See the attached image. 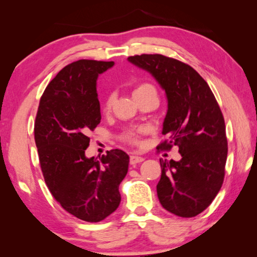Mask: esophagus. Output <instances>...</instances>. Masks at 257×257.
Segmentation results:
<instances>
[{
  "instance_id": "esophagus-1",
  "label": "esophagus",
  "mask_w": 257,
  "mask_h": 257,
  "mask_svg": "<svg viewBox=\"0 0 257 257\" xmlns=\"http://www.w3.org/2000/svg\"><path fill=\"white\" fill-rule=\"evenodd\" d=\"M144 161V158H142V156H138V155H130V164H136V163H141Z\"/></svg>"
}]
</instances>
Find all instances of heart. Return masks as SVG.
<instances>
[{"label":"heart","mask_w":257,"mask_h":257,"mask_svg":"<svg viewBox=\"0 0 257 257\" xmlns=\"http://www.w3.org/2000/svg\"><path fill=\"white\" fill-rule=\"evenodd\" d=\"M149 92H154L156 93V89L155 87L150 84V82H141V84H138L136 87H135L134 89V96H138V95L141 94H145V93H149ZM114 94L113 93H108L105 99H104V104H103V107L105 111L111 110V107L113 105V102H114ZM122 139L124 142L129 143V144H134V145H137L139 144V136L137 133L135 132H127L123 134Z\"/></svg>","instance_id":"heart-1"}]
</instances>
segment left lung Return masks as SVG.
Listing matches in <instances>:
<instances>
[{
    "mask_svg": "<svg viewBox=\"0 0 257 257\" xmlns=\"http://www.w3.org/2000/svg\"><path fill=\"white\" fill-rule=\"evenodd\" d=\"M129 62L153 76L165 90V139L158 150L179 147L180 161L160 159L156 186L161 205L181 217H193L210 206L224 179L228 141L225 123L210 86L188 64L162 54L129 56Z\"/></svg>",
    "mask_w": 257,
    "mask_h": 257,
    "instance_id": "left-lung-1",
    "label": "left lung"
}]
</instances>
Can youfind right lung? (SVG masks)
<instances>
[{
  "label": "right lung",
  "instance_id": "add662e5",
  "mask_svg": "<svg viewBox=\"0 0 257 257\" xmlns=\"http://www.w3.org/2000/svg\"><path fill=\"white\" fill-rule=\"evenodd\" d=\"M113 64L96 60L68 64L47 85L35 120L47 188L64 210L87 222H99L118 208L119 185L128 172L129 156L121 150L107 151L99 161L85 155L88 133L101 122L97 77Z\"/></svg>",
  "mask_w": 257,
  "mask_h": 257
}]
</instances>
